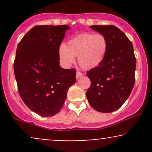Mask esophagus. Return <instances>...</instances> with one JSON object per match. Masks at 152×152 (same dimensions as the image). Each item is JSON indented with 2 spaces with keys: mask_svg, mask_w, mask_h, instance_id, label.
<instances>
[{
  "mask_svg": "<svg viewBox=\"0 0 152 152\" xmlns=\"http://www.w3.org/2000/svg\"><path fill=\"white\" fill-rule=\"evenodd\" d=\"M83 76V74H82V73H81V72H79V71H77V72H76V78H79L80 77H81V76Z\"/></svg>",
  "mask_w": 152,
  "mask_h": 152,
  "instance_id": "esophagus-1",
  "label": "esophagus"
}]
</instances>
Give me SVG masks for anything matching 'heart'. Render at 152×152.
<instances>
[{
    "instance_id": "obj_1",
    "label": "heart",
    "mask_w": 152,
    "mask_h": 152,
    "mask_svg": "<svg viewBox=\"0 0 152 152\" xmlns=\"http://www.w3.org/2000/svg\"><path fill=\"white\" fill-rule=\"evenodd\" d=\"M108 48V41L101 34L83 33L68 41L59 48L58 56L63 65L69 67L77 56L82 67L91 69L104 61Z\"/></svg>"
}]
</instances>
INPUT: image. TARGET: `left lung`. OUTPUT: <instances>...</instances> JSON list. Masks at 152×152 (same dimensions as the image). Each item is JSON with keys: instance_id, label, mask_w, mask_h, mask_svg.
I'll return each mask as SVG.
<instances>
[{"instance_id": "obj_1", "label": "left lung", "mask_w": 152, "mask_h": 152, "mask_svg": "<svg viewBox=\"0 0 152 152\" xmlns=\"http://www.w3.org/2000/svg\"><path fill=\"white\" fill-rule=\"evenodd\" d=\"M90 28L105 36L108 48L102 64L86 73L91 86L86 95L94 109L111 113L123 105L133 89L136 70L133 45L116 26H91Z\"/></svg>"}]
</instances>
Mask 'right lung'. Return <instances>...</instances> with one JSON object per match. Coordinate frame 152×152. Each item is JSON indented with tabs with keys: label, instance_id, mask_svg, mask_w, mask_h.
<instances>
[{
	"label": "right lung",
	"instance_id": "obj_1",
	"mask_svg": "<svg viewBox=\"0 0 152 152\" xmlns=\"http://www.w3.org/2000/svg\"><path fill=\"white\" fill-rule=\"evenodd\" d=\"M69 26H36L17 46L13 64L18 90L31 111L43 117L60 111L76 70L59 65L58 50Z\"/></svg>",
	"mask_w": 152,
	"mask_h": 152
}]
</instances>
